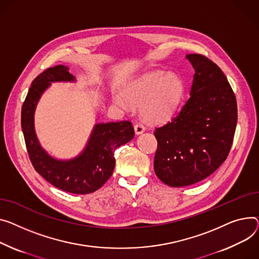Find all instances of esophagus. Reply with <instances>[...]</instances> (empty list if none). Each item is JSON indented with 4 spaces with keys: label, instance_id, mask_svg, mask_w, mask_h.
Masks as SVG:
<instances>
[{
    "label": "esophagus",
    "instance_id": "34e87169",
    "mask_svg": "<svg viewBox=\"0 0 259 259\" xmlns=\"http://www.w3.org/2000/svg\"><path fill=\"white\" fill-rule=\"evenodd\" d=\"M145 130H146V128H145L142 124H136V125H134V132H135L136 135L142 134L143 132H145Z\"/></svg>",
    "mask_w": 259,
    "mask_h": 259
}]
</instances>
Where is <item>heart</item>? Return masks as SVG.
<instances>
[{"instance_id": "b5f03b06", "label": "heart", "mask_w": 259, "mask_h": 259, "mask_svg": "<svg viewBox=\"0 0 259 259\" xmlns=\"http://www.w3.org/2000/svg\"><path fill=\"white\" fill-rule=\"evenodd\" d=\"M122 94L112 99L118 107L129 110L132 105L141 106L143 117L149 122H164L179 107L184 84L175 73L153 71L128 82Z\"/></svg>"}]
</instances>
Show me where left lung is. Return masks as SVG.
Segmentation results:
<instances>
[{"mask_svg":"<svg viewBox=\"0 0 259 259\" xmlns=\"http://www.w3.org/2000/svg\"><path fill=\"white\" fill-rule=\"evenodd\" d=\"M195 75L191 96L177 116L155 129L156 176L182 187L210 176L226 160L237 123L234 93L221 68L199 54L185 57Z\"/></svg>","mask_w":259,"mask_h":259,"instance_id":"obj_1","label":"left lung"}]
</instances>
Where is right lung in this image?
Returning a JSON list of instances; mask_svg holds the SVG:
<instances>
[{"mask_svg":"<svg viewBox=\"0 0 259 259\" xmlns=\"http://www.w3.org/2000/svg\"><path fill=\"white\" fill-rule=\"evenodd\" d=\"M76 78L64 65L50 67L33 80L22 107V129L30 160L39 175L64 192L86 195L104 184L112 175L114 151L134 137L129 120L98 123L85 148L71 159H57L41 147L34 128L37 103L51 83L75 82Z\"/></svg>","mask_w":259,"mask_h":259,"instance_id":"right-lung-1","label":"right lung"}]
</instances>
